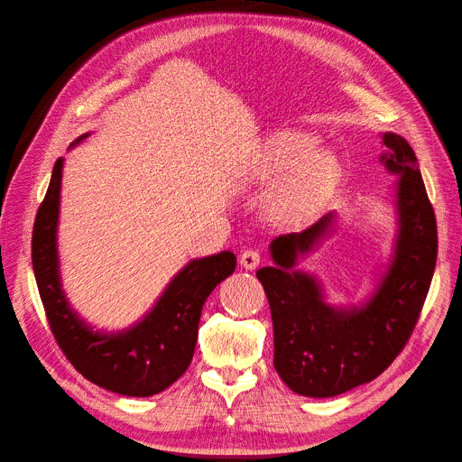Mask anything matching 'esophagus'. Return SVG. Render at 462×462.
Segmentation results:
<instances>
[{
  "instance_id": "obj_1",
  "label": "esophagus",
  "mask_w": 462,
  "mask_h": 462,
  "mask_svg": "<svg viewBox=\"0 0 462 462\" xmlns=\"http://www.w3.org/2000/svg\"><path fill=\"white\" fill-rule=\"evenodd\" d=\"M239 262H241V265H243L245 270H254V268H258L260 262H262V254L258 253V250H254V248H248V250H245V253L241 254Z\"/></svg>"
}]
</instances>
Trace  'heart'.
I'll return each instance as SVG.
<instances>
[{"instance_id": "b5f03b06", "label": "heart", "mask_w": 462, "mask_h": 462, "mask_svg": "<svg viewBox=\"0 0 462 462\" xmlns=\"http://www.w3.org/2000/svg\"><path fill=\"white\" fill-rule=\"evenodd\" d=\"M316 148L318 138L312 134L279 133L256 158L253 175L258 179L289 173L273 197V206L279 216L299 219L312 214L337 183V158Z\"/></svg>"}]
</instances>
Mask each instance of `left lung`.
<instances>
[{
    "label": "left lung",
    "mask_w": 462,
    "mask_h": 462,
    "mask_svg": "<svg viewBox=\"0 0 462 462\" xmlns=\"http://www.w3.org/2000/svg\"><path fill=\"white\" fill-rule=\"evenodd\" d=\"M389 171L399 173L401 231L395 260L365 309L343 312L324 304L314 279L291 272L297 254L309 253L328 229L326 216L302 233L272 243L273 268L256 277L270 300L273 366L304 397H335L375 380L409 343L420 318L438 258V226L416 153L402 136L385 133Z\"/></svg>",
    "instance_id": "left-lung-1"
}]
</instances>
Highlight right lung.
<instances>
[{
    "label": "right lung",
    "instance_id": "1",
    "mask_svg": "<svg viewBox=\"0 0 462 462\" xmlns=\"http://www.w3.org/2000/svg\"><path fill=\"white\" fill-rule=\"evenodd\" d=\"M61 170L63 160L58 158L32 229V270L55 343L88 382L127 397L156 395L190 366L202 306L235 272L236 258L226 250L189 262L141 324L117 335L94 333L69 309L60 283L55 229Z\"/></svg>",
    "mask_w": 462,
    "mask_h": 462
}]
</instances>
